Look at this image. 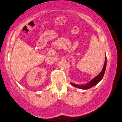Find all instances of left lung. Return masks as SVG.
I'll return each mask as SVG.
<instances>
[{"label": "left lung", "mask_w": 122, "mask_h": 122, "mask_svg": "<svg viewBox=\"0 0 122 122\" xmlns=\"http://www.w3.org/2000/svg\"><path fill=\"white\" fill-rule=\"evenodd\" d=\"M106 64H107V58L106 57L104 67H103L102 71H101V73L99 74L97 76H96V77L94 78L92 80H91L90 82H89L88 84H84V85H83V86H80V85H77V84L73 83L71 82V84L76 88H80V89H89L90 88L92 87V86H95L96 84H97L98 82L103 78V76H104V74L105 73V71H106Z\"/></svg>", "instance_id": "obj_1"}]
</instances>
